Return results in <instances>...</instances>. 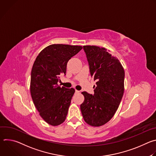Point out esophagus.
<instances>
[{
  "instance_id": "esophagus-1",
  "label": "esophagus",
  "mask_w": 156,
  "mask_h": 156,
  "mask_svg": "<svg viewBox=\"0 0 156 156\" xmlns=\"http://www.w3.org/2000/svg\"><path fill=\"white\" fill-rule=\"evenodd\" d=\"M75 93H80V91H78V90H75Z\"/></svg>"
}]
</instances>
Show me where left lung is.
<instances>
[{"instance_id":"left-lung-1","label":"left lung","mask_w":156,"mask_h":156,"mask_svg":"<svg viewBox=\"0 0 156 156\" xmlns=\"http://www.w3.org/2000/svg\"><path fill=\"white\" fill-rule=\"evenodd\" d=\"M91 76L96 81L94 94L82 92L80 108L84 120L92 126H101L113 117L124 93L125 71L119 60L104 48L84 46Z\"/></svg>"}]
</instances>
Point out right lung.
Returning a JSON list of instances; mask_svg holds the SVG:
<instances>
[{"label":"right lung","instance_id":"right-lung-1","mask_svg":"<svg viewBox=\"0 0 156 156\" xmlns=\"http://www.w3.org/2000/svg\"><path fill=\"white\" fill-rule=\"evenodd\" d=\"M81 46L54 44L42 50L31 70L30 93L42 119L52 126L62 123L68 114L73 88L60 87V75L66 73L69 60L82 49Z\"/></svg>","mask_w":156,"mask_h":156}]
</instances>
